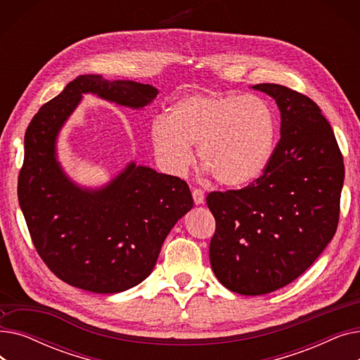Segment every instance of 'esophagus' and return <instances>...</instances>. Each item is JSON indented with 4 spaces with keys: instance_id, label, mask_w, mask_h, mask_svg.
<instances>
[{
    "instance_id": "34e87169",
    "label": "esophagus",
    "mask_w": 360,
    "mask_h": 360,
    "mask_svg": "<svg viewBox=\"0 0 360 360\" xmlns=\"http://www.w3.org/2000/svg\"><path fill=\"white\" fill-rule=\"evenodd\" d=\"M193 198L195 204H202L204 202V191L200 190V188H194L193 190Z\"/></svg>"
}]
</instances>
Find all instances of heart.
<instances>
[{
    "label": "heart",
    "instance_id": "1",
    "mask_svg": "<svg viewBox=\"0 0 360 360\" xmlns=\"http://www.w3.org/2000/svg\"><path fill=\"white\" fill-rule=\"evenodd\" d=\"M274 115L254 94H188L150 125L153 153L165 172L181 176L197 146L201 166L224 186L250 184L267 166L274 141Z\"/></svg>",
    "mask_w": 360,
    "mask_h": 360
}]
</instances>
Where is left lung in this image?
Returning a JSON list of instances; mask_svg holds the SVG:
<instances>
[{"label":"left lung","instance_id":"obj_1","mask_svg":"<svg viewBox=\"0 0 360 360\" xmlns=\"http://www.w3.org/2000/svg\"><path fill=\"white\" fill-rule=\"evenodd\" d=\"M280 109V140L259 178L213 191L212 269L224 288L247 296L289 285L326 250L340 216L345 163L318 105L286 86H252Z\"/></svg>","mask_w":360,"mask_h":360}]
</instances>
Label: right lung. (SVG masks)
<instances>
[{
    "mask_svg": "<svg viewBox=\"0 0 360 360\" xmlns=\"http://www.w3.org/2000/svg\"><path fill=\"white\" fill-rule=\"evenodd\" d=\"M83 93L139 109L158 89L94 74L68 83L26 129L17 195L34 248L56 277L87 292L120 293L153 271L163 240L194 201L184 179L136 163L101 190L71 182L55 143Z\"/></svg>",
    "mask_w": 360,
    "mask_h": 360,
    "instance_id": "1",
    "label": "right lung"
}]
</instances>
